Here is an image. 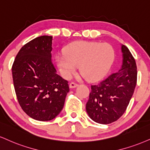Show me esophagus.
Masks as SVG:
<instances>
[{
	"mask_svg": "<svg viewBox=\"0 0 150 150\" xmlns=\"http://www.w3.org/2000/svg\"><path fill=\"white\" fill-rule=\"evenodd\" d=\"M70 88H75L76 87V86H77V83L74 82H71L70 83Z\"/></svg>",
	"mask_w": 150,
	"mask_h": 150,
	"instance_id": "1",
	"label": "esophagus"
}]
</instances>
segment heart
I'll return each mask as SVG.
<instances>
[{
  "label": "heart",
  "mask_w": 150,
  "mask_h": 150,
  "mask_svg": "<svg viewBox=\"0 0 150 150\" xmlns=\"http://www.w3.org/2000/svg\"><path fill=\"white\" fill-rule=\"evenodd\" d=\"M114 58V48L109 43L77 41L66 47L64 54L57 56L56 62L66 78H70L79 66L86 79L96 80L108 73Z\"/></svg>",
  "instance_id": "obj_1"
}]
</instances>
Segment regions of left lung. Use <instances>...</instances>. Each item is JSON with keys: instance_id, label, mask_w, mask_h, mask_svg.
Here are the masks:
<instances>
[{"instance_id": "1", "label": "left lung", "mask_w": 150, "mask_h": 150, "mask_svg": "<svg viewBox=\"0 0 150 150\" xmlns=\"http://www.w3.org/2000/svg\"><path fill=\"white\" fill-rule=\"evenodd\" d=\"M122 68L98 84L91 85L86 110L91 120L102 124H111L127 110L137 83L135 59L125 45L122 46Z\"/></svg>"}]
</instances>
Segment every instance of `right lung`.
Masks as SVG:
<instances>
[{"label":"right lung","instance_id":"right-lung-1","mask_svg":"<svg viewBox=\"0 0 150 150\" xmlns=\"http://www.w3.org/2000/svg\"><path fill=\"white\" fill-rule=\"evenodd\" d=\"M52 36L42 35L24 45L12 67L16 96L22 110L35 120L50 121L60 113L69 86L56 73L52 61Z\"/></svg>","mask_w":150,"mask_h":150}]
</instances>
